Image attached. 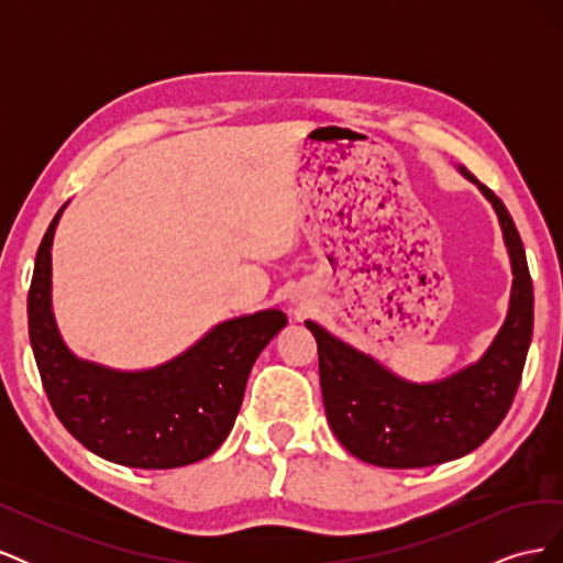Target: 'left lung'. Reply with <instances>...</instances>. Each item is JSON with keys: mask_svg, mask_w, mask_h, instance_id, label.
Returning <instances> with one entry per match:
<instances>
[{"mask_svg": "<svg viewBox=\"0 0 563 563\" xmlns=\"http://www.w3.org/2000/svg\"><path fill=\"white\" fill-rule=\"evenodd\" d=\"M493 203L512 261L509 314L479 364L437 385H411L308 321L319 347L323 408L333 434L364 463L413 470L467 455L498 430L521 383L533 333V284L505 203L460 166Z\"/></svg>", "mask_w": 563, "mask_h": 563, "instance_id": "1", "label": "left lung"}]
</instances>
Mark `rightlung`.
<instances>
[{
  "mask_svg": "<svg viewBox=\"0 0 563 563\" xmlns=\"http://www.w3.org/2000/svg\"><path fill=\"white\" fill-rule=\"evenodd\" d=\"M60 211L37 249L27 294L30 343L54 413L79 444L126 467L172 470L211 455L240 413L253 362L286 327V314L265 310L220 323L155 371L79 362L51 314V242Z\"/></svg>",
  "mask_w": 563,
  "mask_h": 563,
  "instance_id": "1",
  "label": "right lung"
}]
</instances>
